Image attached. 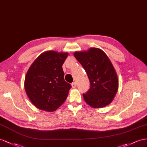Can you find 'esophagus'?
Returning <instances> with one entry per match:
<instances>
[{"label": "esophagus", "mask_w": 147, "mask_h": 147, "mask_svg": "<svg viewBox=\"0 0 147 147\" xmlns=\"http://www.w3.org/2000/svg\"><path fill=\"white\" fill-rule=\"evenodd\" d=\"M71 86H72V87L73 88H75L76 87V83L75 82H73L72 84H71Z\"/></svg>", "instance_id": "34e87169"}]
</instances>
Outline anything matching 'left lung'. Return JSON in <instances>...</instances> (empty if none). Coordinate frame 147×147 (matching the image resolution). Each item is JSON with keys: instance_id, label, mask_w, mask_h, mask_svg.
<instances>
[{"instance_id": "1", "label": "left lung", "mask_w": 147, "mask_h": 147, "mask_svg": "<svg viewBox=\"0 0 147 147\" xmlns=\"http://www.w3.org/2000/svg\"><path fill=\"white\" fill-rule=\"evenodd\" d=\"M74 57L84 67L91 87L83 94L84 99L94 108L106 107L114 99L119 88V80L109 58L100 49L74 53Z\"/></svg>"}]
</instances>
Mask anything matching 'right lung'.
<instances>
[{"label": "right lung", "mask_w": 147, "mask_h": 147, "mask_svg": "<svg viewBox=\"0 0 147 147\" xmlns=\"http://www.w3.org/2000/svg\"><path fill=\"white\" fill-rule=\"evenodd\" d=\"M67 56V53L45 51L29 67L25 89L32 103L39 109L53 112L66 99L71 86L64 80L62 66Z\"/></svg>", "instance_id": "1"}]
</instances>
